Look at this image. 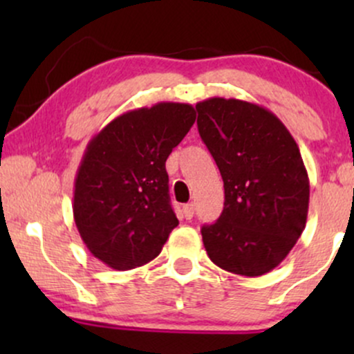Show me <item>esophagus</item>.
I'll list each match as a JSON object with an SVG mask.
<instances>
[{
	"mask_svg": "<svg viewBox=\"0 0 354 354\" xmlns=\"http://www.w3.org/2000/svg\"><path fill=\"white\" fill-rule=\"evenodd\" d=\"M183 214H185L186 219H191L194 214V205L193 203H188V205L183 206Z\"/></svg>",
	"mask_w": 354,
	"mask_h": 354,
	"instance_id": "34e87169",
	"label": "esophagus"
}]
</instances>
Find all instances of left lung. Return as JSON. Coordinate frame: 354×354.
I'll use <instances>...</instances> for the list:
<instances>
[{
    "instance_id": "1",
    "label": "left lung",
    "mask_w": 354,
    "mask_h": 354,
    "mask_svg": "<svg viewBox=\"0 0 354 354\" xmlns=\"http://www.w3.org/2000/svg\"><path fill=\"white\" fill-rule=\"evenodd\" d=\"M196 109L198 131L225 185L221 216L201 228L206 253L230 273H270L306 226L310 180L298 145L259 104L208 98Z\"/></svg>"
}]
</instances>
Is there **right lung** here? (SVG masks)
Returning a JSON list of instances; mask_svg holds the SVG:
<instances>
[{
  "instance_id": "1",
  "label": "right lung",
  "mask_w": 354,
  "mask_h": 354,
  "mask_svg": "<svg viewBox=\"0 0 354 354\" xmlns=\"http://www.w3.org/2000/svg\"><path fill=\"white\" fill-rule=\"evenodd\" d=\"M194 120L191 104L163 101L123 113L88 143L73 216L89 253L113 270L151 261L178 226L166 160Z\"/></svg>"
}]
</instances>
